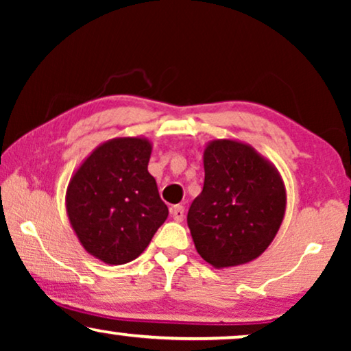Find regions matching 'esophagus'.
Returning a JSON list of instances; mask_svg holds the SVG:
<instances>
[{"label":"esophagus","mask_w":351,"mask_h":351,"mask_svg":"<svg viewBox=\"0 0 351 351\" xmlns=\"http://www.w3.org/2000/svg\"><path fill=\"white\" fill-rule=\"evenodd\" d=\"M184 213H185L184 206L180 204H176L171 208V215L174 217L176 222H182V220H184Z\"/></svg>","instance_id":"1"}]
</instances>
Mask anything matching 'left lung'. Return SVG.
Listing matches in <instances>:
<instances>
[{
	"label": "left lung",
	"mask_w": 351,
	"mask_h": 351,
	"mask_svg": "<svg viewBox=\"0 0 351 351\" xmlns=\"http://www.w3.org/2000/svg\"><path fill=\"white\" fill-rule=\"evenodd\" d=\"M203 165V191L186 215L196 251L215 268L252 262L270 246L285 219L280 171L237 138L206 143Z\"/></svg>",
	"instance_id": "1"
}]
</instances>
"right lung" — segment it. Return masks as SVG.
<instances>
[{"mask_svg": "<svg viewBox=\"0 0 351 351\" xmlns=\"http://www.w3.org/2000/svg\"><path fill=\"white\" fill-rule=\"evenodd\" d=\"M152 142L114 137L95 147L69 182L65 208L81 246L108 265L137 258L167 219L148 172Z\"/></svg>", "mask_w": 351, "mask_h": 351, "instance_id": "1", "label": "right lung"}]
</instances>
